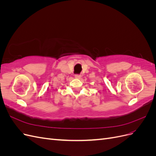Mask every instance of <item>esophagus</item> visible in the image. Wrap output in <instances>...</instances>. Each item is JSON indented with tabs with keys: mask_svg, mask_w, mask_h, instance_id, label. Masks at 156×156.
Instances as JSON below:
<instances>
[{
	"mask_svg": "<svg viewBox=\"0 0 156 156\" xmlns=\"http://www.w3.org/2000/svg\"><path fill=\"white\" fill-rule=\"evenodd\" d=\"M75 77L76 78V79H80V78L81 77V75H78V74L75 75Z\"/></svg>",
	"mask_w": 156,
	"mask_h": 156,
	"instance_id": "obj_1",
	"label": "esophagus"
}]
</instances>
